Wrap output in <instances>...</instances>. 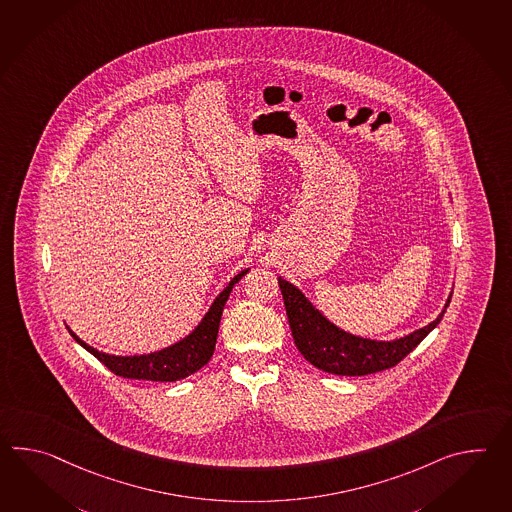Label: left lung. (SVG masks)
I'll list each match as a JSON object with an SVG mask.
<instances>
[{
  "label": "left lung",
  "instance_id": "obj_1",
  "mask_svg": "<svg viewBox=\"0 0 512 512\" xmlns=\"http://www.w3.org/2000/svg\"><path fill=\"white\" fill-rule=\"evenodd\" d=\"M279 288L283 294L286 316L299 353L314 367L330 375H373L378 371L395 367L437 327V323L443 319L446 312L444 308L443 314L430 325L415 330L413 334L400 340H364L336 329L308 303L296 286L286 283L281 277ZM448 305L450 299L446 301V307Z\"/></svg>",
  "mask_w": 512,
  "mask_h": 512
}]
</instances>
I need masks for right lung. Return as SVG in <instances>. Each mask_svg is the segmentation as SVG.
Wrapping results in <instances>:
<instances>
[{
	"label": "right lung",
	"instance_id": "add662e5",
	"mask_svg": "<svg viewBox=\"0 0 512 512\" xmlns=\"http://www.w3.org/2000/svg\"><path fill=\"white\" fill-rule=\"evenodd\" d=\"M244 273H248V270L235 275L233 281L224 288V292L216 297L213 307L191 336H187L185 340L159 353L145 354V356H112V354L99 353L97 349L86 345L77 334H73L68 329L69 334L75 338V341H79L86 351H90L99 362H103L114 375L132 378V380H152V382L183 380L200 371L215 353L222 310L233 286L239 283Z\"/></svg>",
	"mask_w": 512,
	"mask_h": 512
}]
</instances>
